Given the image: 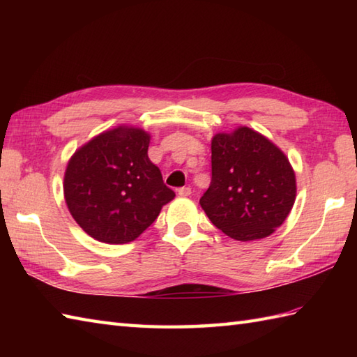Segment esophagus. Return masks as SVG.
Wrapping results in <instances>:
<instances>
[{"instance_id": "esophagus-1", "label": "esophagus", "mask_w": 357, "mask_h": 357, "mask_svg": "<svg viewBox=\"0 0 357 357\" xmlns=\"http://www.w3.org/2000/svg\"><path fill=\"white\" fill-rule=\"evenodd\" d=\"M178 195L183 196V198H187V196L192 195V188L190 187H181V188H178Z\"/></svg>"}]
</instances>
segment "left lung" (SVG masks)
Returning a JSON list of instances; mask_svg holds the SVG:
<instances>
[{
  "label": "left lung",
  "instance_id": "1",
  "mask_svg": "<svg viewBox=\"0 0 357 357\" xmlns=\"http://www.w3.org/2000/svg\"><path fill=\"white\" fill-rule=\"evenodd\" d=\"M294 199V170L276 144L245 126L211 138V183L199 204L227 236L242 242L270 236Z\"/></svg>",
  "mask_w": 357,
  "mask_h": 357
}]
</instances>
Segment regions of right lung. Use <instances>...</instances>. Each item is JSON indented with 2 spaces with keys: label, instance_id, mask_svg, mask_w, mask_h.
<instances>
[{
  "label": "right lung",
  "instance_id": "add662e5",
  "mask_svg": "<svg viewBox=\"0 0 357 357\" xmlns=\"http://www.w3.org/2000/svg\"><path fill=\"white\" fill-rule=\"evenodd\" d=\"M150 133L118 126L81 146L67 162L64 199L93 239L127 244L155 222L174 198L147 155Z\"/></svg>",
  "mask_w": 357,
  "mask_h": 357
}]
</instances>
